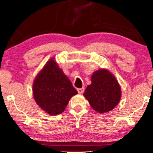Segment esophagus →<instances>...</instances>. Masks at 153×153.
I'll return each mask as SVG.
<instances>
[{
  "label": "esophagus",
  "mask_w": 153,
  "mask_h": 153,
  "mask_svg": "<svg viewBox=\"0 0 153 153\" xmlns=\"http://www.w3.org/2000/svg\"><path fill=\"white\" fill-rule=\"evenodd\" d=\"M85 91V87H82V88L77 89V91H78L79 94H82Z\"/></svg>",
  "instance_id": "esophagus-1"
}]
</instances>
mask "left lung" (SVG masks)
Returning a JSON list of instances; mask_svg holds the SVG:
<instances>
[{
    "label": "left lung",
    "instance_id": "obj_1",
    "mask_svg": "<svg viewBox=\"0 0 153 153\" xmlns=\"http://www.w3.org/2000/svg\"><path fill=\"white\" fill-rule=\"evenodd\" d=\"M95 111L104 113L117 106L121 96V87L115 77L109 71L101 69L91 76V84L83 94Z\"/></svg>",
    "mask_w": 153,
    "mask_h": 153
}]
</instances>
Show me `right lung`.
Instances as JSON below:
<instances>
[{
    "label": "right lung",
    "instance_id": "obj_1",
    "mask_svg": "<svg viewBox=\"0 0 153 153\" xmlns=\"http://www.w3.org/2000/svg\"><path fill=\"white\" fill-rule=\"evenodd\" d=\"M77 94L71 81L50 59L37 75L33 83V96L36 104L51 115L61 114L72 96Z\"/></svg>",
    "mask_w": 153,
    "mask_h": 153
}]
</instances>
